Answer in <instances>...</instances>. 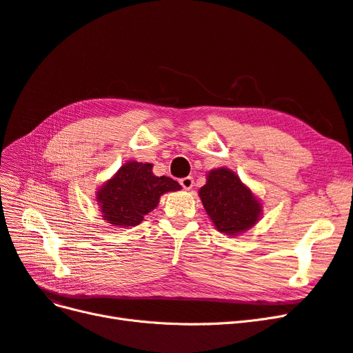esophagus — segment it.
<instances>
[{
	"mask_svg": "<svg viewBox=\"0 0 353 353\" xmlns=\"http://www.w3.org/2000/svg\"><path fill=\"white\" fill-rule=\"evenodd\" d=\"M179 184H181V187H183L184 190H191V188H193V185H194V179H193V176L181 178L179 179Z\"/></svg>",
	"mask_w": 353,
	"mask_h": 353,
	"instance_id": "esophagus-1",
	"label": "esophagus"
}]
</instances>
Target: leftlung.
<instances>
[{
    "label": "left lung",
    "mask_w": 353,
    "mask_h": 353,
    "mask_svg": "<svg viewBox=\"0 0 353 353\" xmlns=\"http://www.w3.org/2000/svg\"><path fill=\"white\" fill-rule=\"evenodd\" d=\"M199 196L218 231L228 236L249 230L261 216V203L227 168L209 172L208 183L200 188Z\"/></svg>",
    "instance_id": "left-lung-1"
}]
</instances>
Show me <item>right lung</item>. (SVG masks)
<instances>
[{
  "instance_id": "obj_1",
  "label": "right lung",
  "mask_w": 353,
  "mask_h": 353,
  "mask_svg": "<svg viewBox=\"0 0 353 353\" xmlns=\"http://www.w3.org/2000/svg\"><path fill=\"white\" fill-rule=\"evenodd\" d=\"M152 163H125L117 174L97 191L103 218L114 227H135L152 212L159 199L181 185L169 176H156Z\"/></svg>"
}]
</instances>
